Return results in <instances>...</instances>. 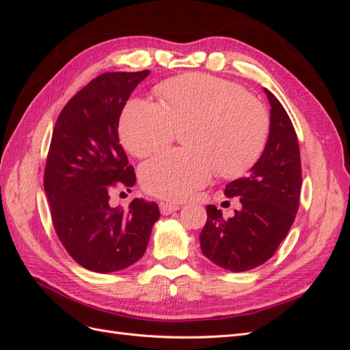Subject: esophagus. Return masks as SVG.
I'll return each mask as SVG.
<instances>
[{"label":"esophagus","mask_w":350,"mask_h":350,"mask_svg":"<svg viewBox=\"0 0 350 350\" xmlns=\"http://www.w3.org/2000/svg\"><path fill=\"white\" fill-rule=\"evenodd\" d=\"M159 207H161L162 215H171L174 211L179 210V206L176 203H165V201H162V203L159 204Z\"/></svg>","instance_id":"esophagus-1"}]
</instances>
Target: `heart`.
I'll return each instance as SVG.
<instances>
[{
  "mask_svg": "<svg viewBox=\"0 0 350 350\" xmlns=\"http://www.w3.org/2000/svg\"><path fill=\"white\" fill-rule=\"evenodd\" d=\"M161 103L133 99L122 111L120 139L137 157L165 149L184 130L185 149L169 150L146 162L140 181L147 193L183 200L211 176H242L267 143L270 120L262 105L238 84L191 72L159 84Z\"/></svg>",
  "mask_w": 350,
  "mask_h": 350,
  "instance_id": "1",
  "label": "heart"
}]
</instances>
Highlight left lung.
I'll return each mask as SVG.
<instances>
[{
	"instance_id": "1",
	"label": "left lung",
	"mask_w": 350,
	"mask_h": 350,
	"mask_svg": "<svg viewBox=\"0 0 350 350\" xmlns=\"http://www.w3.org/2000/svg\"><path fill=\"white\" fill-rule=\"evenodd\" d=\"M270 100V134L251 174L226 185L228 197H239L241 210L225 219L207 206V221L200 234L204 256L230 271L256 269L274 256L288 235L299 207L302 169L298 137L288 112L274 94Z\"/></svg>"
}]
</instances>
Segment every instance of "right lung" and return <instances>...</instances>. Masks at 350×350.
Wrapping results in <instances>:
<instances>
[{"label":"right lung","instance_id":"obj_1","mask_svg":"<svg viewBox=\"0 0 350 350\" xmlns=\"http://www.w3.org/2000/svg\"><path fill=\"white\" fill-rule=\"evenodd\" d=\"M149 72L100 74L67 102L52 133L44 175L52 225L71 258L90 271H118L139 261L161 216L154 201L143 198L126 210L109 206L111 191L135 184L118 122Z\"/></svg>","mask_w":350,"mask_h":350}]
</instances>
